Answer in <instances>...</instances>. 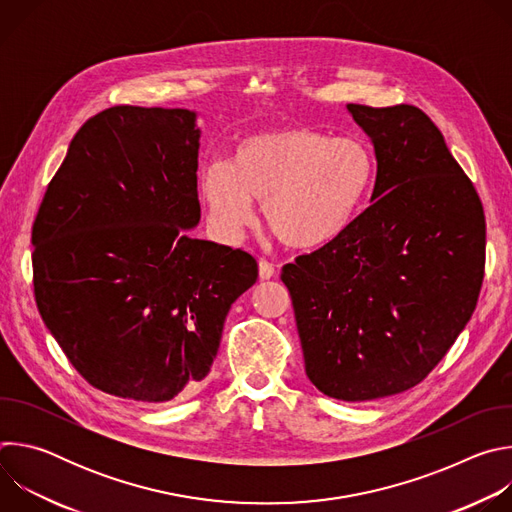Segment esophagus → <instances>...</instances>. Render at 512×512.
<instances>
[{
	"instance_id": "obj_1",
	"label": "esophagus",
	"mask_w": 512,
	"mask_h": 512,
	"mask_svg": "<svg viewBox=\"0 0 512 512\" xmlns=\"http://www.w3.org/2000/svg\"><path fill=\"white\" fill-rule=\"evenodd\" d=\"M275 275V267L267 259H259V277L261 279H271Z\"/></svg>"
}]
</instances>
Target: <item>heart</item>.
Returning a JSON list of instances; mask_svg holds the SVG:
<instances>
[{
    "mask_svg": "<svg viewBox=\"0 0 512 512\" xmlns=\"http://www.w3.org/2000/svg\"><path fill=\"white\" fill-rule=\"evenodd\" d=\"M373 174L371 150L358 137L296 125L243 139L231 166L202 172L200 196L210 223L227 239L241 237L255 221L257 200L283 245L314 249L350 225Z\"/></svg>",
    "mask_w": 512,
    "mask_h": 512,
    "instance_id": "heart-1",
    "label": "heart"
}]
</instances>
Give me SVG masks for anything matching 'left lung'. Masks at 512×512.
<instances>
[{"label":"left lung","mask_w":512,"mask_h":512,"mask_svg":"<svg viewBox=\"0 0 512 512\" xmlns=\"http://www.w3.org/2000/svg\"><path fill=\"white\" fill-rule=\"evenodd\" d=\"M375 145L373 196L332 241L281 269L306 375L328 397L371 401L421 383L476 310L482 200L415 105L348 103Z\"/></svg>","instance_id":"8db88e82"}]
</instances>
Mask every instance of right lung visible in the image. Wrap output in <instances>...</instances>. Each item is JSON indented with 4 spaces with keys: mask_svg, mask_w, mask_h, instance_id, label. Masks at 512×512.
<instances>
[{
    "mask_svg": "<svg viewBox=\"0 0 512 512\" xmlns=\"http://www.w3.org/2000/svg\"><path fill=\"white\" fill-rule=\"evenodd\" d=\"M196 113L111 107L87 119L32 227L38 312L79 375L141 403L208 375L233 302L257 281L243 249L192 239Z\"/></svg>",
    "mask_w": 512,
    "mask_h": 512,
    "instance_id": "1",
    "label": "right lung"
}]
</instances>
